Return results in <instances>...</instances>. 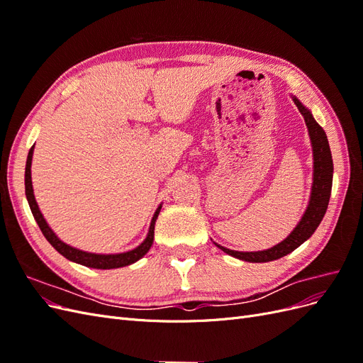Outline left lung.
Here are the masks:
<instances>
[{
	"instance_id": "8db88e82",
	"label": "left lung",
	"mask_w": 363,
	"mask_h": 363,
	"mask_svg": "<svg viewBox=\"0 0 363 363\" xmlns=\"http://www.w3.org/2000/svg\"><path fill=\"white\" fill-rule=\"evenodd\" d=\"M294 101L298 107L300 113L303 115L306 125L309 128V135L312 140L313 148V186H312V195L309 206L304 216L301 218L300 224L295 227L294 232L283 240V242L277 244L265 251H255V252H242V251H233L218 245L227 255L238 257L245 262H271L280 259L283 256L289 255L295 248H298L304 240L309 239L316 227L320 225L323 218L325 215L328 200H330L332 194V182H333V160L330 147H328V140L325 136V131L323 127L313 119L312 113L307 108L294 98Z\"/></svg>"
}]
</instances>
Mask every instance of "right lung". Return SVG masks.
I'll return each instance as SVG.
<instances>
[{"label": "right lung", "mask_w": 363, "mask_h": 363, "mask_svg": "<svg viewBox=\"0 0 363 363\" xmlns=\"http://www.w3.org/2000/svg\"><path fill=\"white\" fill-rule=\"evenodd\" d=\"M33 145L28 151V157H27V164H26V195H27V200L31 208V213L35 216L36 223L40 228V232L43 233V236L47 238L48 242L56 248L62 256L67 257L68 260H72L75 263H80V265L84 267H89V268H96V269H112V268H121V267H127L131 265V263L138 262L140 257H144L148 250L152 245V240H155V224H156V219L159 216L160 212V207L156 211L155 216L151 219V225H150V232L147 239L142 242L138 248L127 251V252H121V255H94V252H86L82 250H77L72 248L69 245H67L65 242L54 235L52 230L48 227L47 221L43 219L38 203L35 200V194H33V186H31V157H33Z\"/></svg>", "instance_id": "right-lung-1"}]
</instances>
